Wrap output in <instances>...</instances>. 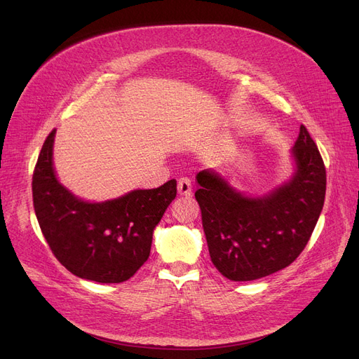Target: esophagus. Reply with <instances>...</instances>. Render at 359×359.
Here are the masks:
<instances>
[{"instance_id": "1", "label": "esophagus", "mask_w": 359, "mask_h": 359, "mask_svg": "<svg viewBox=\"0 0 359 359\" xmlns=\"http://www.w3.org/2000/svg\"><path fill=\"white\" fill-rule=\"evenodd\" d=\"M178 193L185 197H190L193 194L191 181L187 177H182L178 180Z\"/></svg>"}]
</instances>
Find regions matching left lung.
Wrapping results in <instances>:
<instances>
[{"label": "left lung", "mask_w": 359, "mask_h": 359, "mask_svg": "<svg viewBox=\"0 0 359 359\" xmlns=\"http://www.w3.org/2000/svg\"><path fill=\"white\" fill-rule=\"evenodd\" d=\"M290 182L261 198L237 193L217 172L197 174L194 193L213 265L233 281L262 278L302 253L325 197V166L305 125L293 147Z\"/></svg>", "instance_id": "8db88e82"}]
</instances>
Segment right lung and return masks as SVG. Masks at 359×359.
<instances>
[{
    "instance_id": "obj_1",
    "label": "right lung",
    "mask_w": 359,
    "mask_h": 359,
    "mask_svg": "<svg viewBox=\"0 0 359 359\" xmlns=\"http://www.w3.org/2000/svg\"><path fill=\"white\" fill-rule=\"evenodd\" d=\"M54 134L42 144L32 175L34 209L53 255L79 278L130 280L149 259L153 229L177 196V181L104 203L82 202L54 175Z\"/></svg>"
}]
</instances>
